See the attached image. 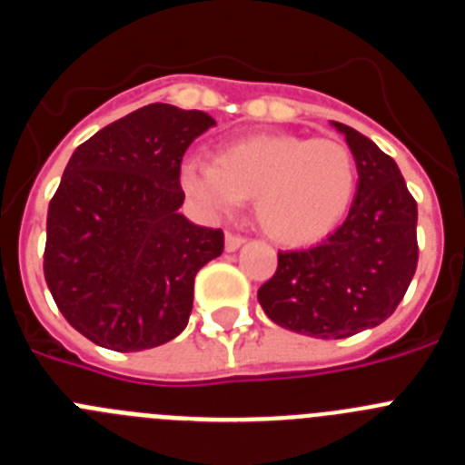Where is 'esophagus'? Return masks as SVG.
<instances>
[{
	"label": "esophagus",
	"instance_id": "esophagus-1",
	"mask_svg": "<svg viewBox=\"0 0 465 465\" xmlns=\"http://www.w3.org/2000/svg\"><path fill=\"white\" fill-rule=\"evenodd\" d=\"M244 237L242 235H235V232H228L225 235V252H237L242 244H244Z\"/></svg>",
	"mask_w": 465,
	"mask_h": 465
}]
</instances>
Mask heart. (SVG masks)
I'll return each instance as SVG.
<instances>
[{
    "label": "heart",
    "instance_id": "1",
    "mask_svg": "<svg viewBox=\"0 0 465 465\" xmlns=\"http://www.w3.org/2000/svg\"><path fill=\"white\" fill-rule=\"evenodd\" d=\"M354 153L338 139L291 133L249 134L221 146L216 160L188 155L182 191L212 219L253 197V213L270 240L305 246L338 228L354 203Z\"/></svg>",
    "mask_w": 465,
    "mask_h": 465
}]
</instances>
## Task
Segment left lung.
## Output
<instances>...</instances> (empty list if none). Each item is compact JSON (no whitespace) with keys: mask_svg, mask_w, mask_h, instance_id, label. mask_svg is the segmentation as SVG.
<instances>
[{"mask_svg":"<svg viewBox=\"0 0 465 465\" xmlns=\"http://www.w3.org/2000/svg\"><path fill=\"white\" fill-rule=\"evenodd\" d=\"M354 153L359 183L349 216L322 244L279 252L277 272L258 289L277 326L340 340L396 312L417 270V203L396 160L354 127L331 121Z\"/></svg>","mask_w":465,"mask_h":465,"instance_id":"1","label":"left lung"}]
</instances>
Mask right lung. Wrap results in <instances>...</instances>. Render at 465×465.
I'll return each mask as SVG.
<instances>
[{
  "instance_id": "obj_1",
  "label": "right lung",
  "mask_w": 465,
  "mask_h": 465,
  "mask_svg": "<svg viewBox=\"0 0 465 465\" xmlns=\"http://www.w3.org/2000/svg\"><path fill=\"white\" fill-rule=\"evenodd\" d=\"M213 125L204 111L158 102L69 158L48 204L44 274L57 310L94 344L142 351L186 328L195 274L223 253V232L179 213V165Z\"/></svg>"
}]
</instances>
